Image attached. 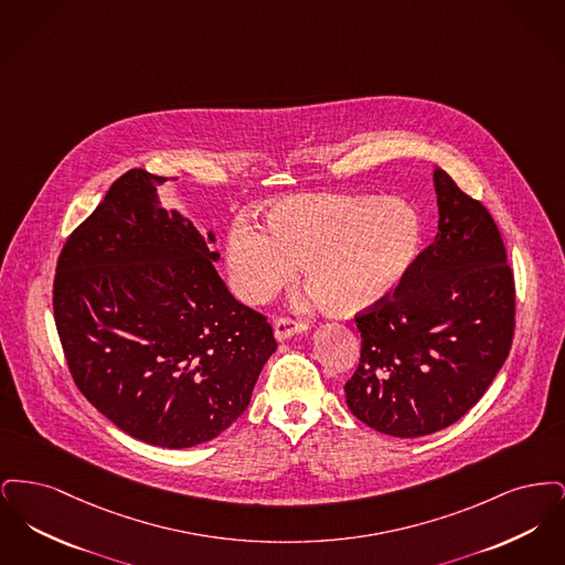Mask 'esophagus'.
I'll use <instances>...</instances> for the list:
<instances>
[{
    "label": "esophagus",
    "instance_id": "esophagus-1",
    "mask_svg": "<svg viewBox=\"0 0 565 565\" xmlns=\"http://www.w3.org/2000/svg\"><path fill=\"white\" fill-rule=\"evenodd\" d=\"M273 330H275V339L277 341H286L290 339L296 332H305L307 323L296 322L292 318H277L273 322Z\"/></svg>",
    "mask_w": 565,
    "mask_h": 565
}]
</instances>
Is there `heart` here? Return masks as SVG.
Returning <instances> with one entry per match:
<instances>
[{
	"mask_svg": "<svg viewBox=\"0 0 565 565\" xmlns=\"http://www.w3.org/2000/svg\"><path fill=\"white\" fill-rule=\"evenodd\" d=\"M265 222L267 233L239 217L226 237L233 290L249 305L288 286L300 265L326 311H364L403 284L424 243L422 217L401 199L305 194L270 205Z\"/></svg>",
	"mask_w": 565,
	"mask_h": 565,
	"instance_id": "obj_1",
	"label": "heart"
}]
</instances>
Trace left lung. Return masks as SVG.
I'll list each match as a JSON object with an SVG mask.
<instances>
[{
  "label": "left lung",
  "instance_id": "obj_1",
  "mask_svg": "<svg viewBox=\"0 0 565 565\" xmlns=\"http://www.w3.org/2000/svg\"><path fill=\"white\" fill-rule=\"evenodd\" d=\"M438 233L403 284L355 316L360 364L351 413L373 430L415 438L456 424L509 358L514 277L481 201L434 169Z\"/></svg>",
  "mask_w": 565,
  "mask_h": 565
}]
</instances>
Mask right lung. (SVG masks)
<instances>
[{
  "instance_id": "add662e5",
  "label": "right lung",
  "mask_w": 565,
  "mask_h": 565,
  "mask_svg": "<svg viewBox=\"0 0 565 565\" xmlns=\"http://www.w3.org/2000/svg\"><path fill=\"white\" fill-rule=\"evenodd\" d=\"M167 180L131 169L109 186L58 254L53 309L84 398L137 440L186 449L242 415L277 341L220 279L214 233L162 207Z\"/></svg>"
}]
</instances>
